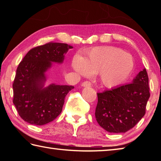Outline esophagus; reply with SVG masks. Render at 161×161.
<instances>
[{"instance_id":"obj_1","label":"esophagus","mask_w":161,"mask_h":161,"mask_svg":"<svg viewBox=\"0 0 161 161\" xmlns=\"http://www.w3.org/2000/svg\"><path fill=\"white\" fill-rule=\"evenodd\" d=\"M92 84L89 81H84V82H82V84H81V86H84V87H89V86H91Z\"/></svg>"}]
</instances>
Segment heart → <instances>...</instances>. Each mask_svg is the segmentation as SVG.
Segmentation results:
<instances>
[{"label":"heart","instance_id":"1","mask_svg":"<svg viewBox=\"0 0 161 161\" xmlns=\"http://www.w3.org/2000/svg\"><path fill=\"white\" fill-rule=\"evenodd\" d=\"M72 68L80 75L98 73L105 86L115 87L124 83L134 68V60L129 53L112 46L96 47L87 52L84 58L76 56Z\"/></svg>","mask_w":161,"mask_h":161}]
</instances>
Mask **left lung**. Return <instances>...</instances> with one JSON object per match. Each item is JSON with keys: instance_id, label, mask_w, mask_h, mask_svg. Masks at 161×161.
<instances>
[{"instance_id": "8db88e82", "label": "left lung", "mask_w": 161, "mask_h": 161, "mask_svg": "<svg viewBox=\"0 0 161 161\" xmlns=\"http://www.w3.org/2000/svg\"><path fill=\"white\" fill-rule=\"evenodd\" d=\"M148 77L143 69L132 83L97 93L96 119L110 133H125L136 126L146 114L150 97Z\"/></svg>"}]
</instances>
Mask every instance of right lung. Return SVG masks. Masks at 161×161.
Masks as SVG:
<instances>
[{"instance_id": "add662e5", "label": "right lung", "mask_w": 161, "mask_h": 161, "mask_svg": "<svg viewBox=\"0 0 161 161\" xmlns=\"http://www.w3.org/2000/svg\"><path fill=\"white\" fill-rule=\"evenodd\" d=\"M72 46L50 42L31 49L16 70L13 102L18 114L28 123L42 126L53 121L62 111L64 98L73 86L52 84L44 86L45 73L52 62L62 63Z\"/></svg>"}]
</instances>
